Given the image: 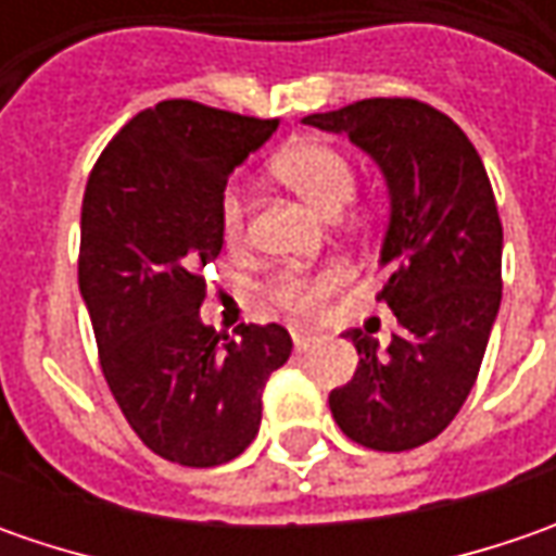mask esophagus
<instances>
[{
    "label": "esophagus",
    "instance_id": "esophagus-1",
    "mask_svg": "<svg viewBox=\"0 0 556 556\" xmlns=\"http://www.w3.org/2000/svg\"><path fill=\"white\" fill-rule=\"evenodd\" d=\"M315 343H318V337H312V333H293V350L296 353H306Z\"/></svg>",
    "mask_w": 556,
    "mask_h": 556
}]
</instances>
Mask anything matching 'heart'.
Wrapping results in <instances>:
<instances>
[{"label":"heart","instance_id":"b5f03b06","mask_svg":"<svg viewBox=\"0 0 556 556\" xmlns=\"http://www.w3.org/2000/svg\"><path fill=\"white\" fill-rule=\"evenodd\" d=\"M275 176L293 188L300 198H306L321 213H337L355 191V163L343 148H337L325 139H306L290 144L271 163ZM247 228V203L238 185H228L219 198V231L228 244H238ZM346 268L328 266L318 271L290 268L281 271L271 285L268 296L275 306H281L290 315H315L321 303L343 288Z\"/></svg>","mask_w":556,"mask_h":556}]
</instances>
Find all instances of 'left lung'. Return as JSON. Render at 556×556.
Wrapping results in <instances>:
<instances>
[{
	"label": "left lung",
	"instance_id": "obj_1",
	"mask_svg": "<svg viewBox=\"0 0 556 556\" xmlns=\"http://www.w3.org/2000/svg\"><path fill=\"white\" fill-rule=\"evenodd\" d=\"M346 132L380 166L390 225L377 300L395 312L387 353L346 331L358 350L353 380L328 395L346 437L374 452L437 439L480 374L502 306V219L477 148L455 119L417 98H365L303 119Z\"/></svg>",
	"mask_w": 556,
	"mask_h": 556
}]
</instances>
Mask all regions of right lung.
<instances>
[{"mask_svg": "<svg viewBox=\"0 0 556 556\" xmlns=\"http://www.w3.org/2000/svg\"><path fill=\"white\" fill-rule=\"evenodd\" d=\"M278 119L161 101L129 119L89 173L79 293L119 412L161 458L216 467L260 433L268 374L288 362L281 325L235 337L201 321V271L223 250L219 198Z\"/></svg>", "mask_w": 556, "mask_h": 556, "instance_id": "right-lung-1", "label": "right lung"}]
</instances>
